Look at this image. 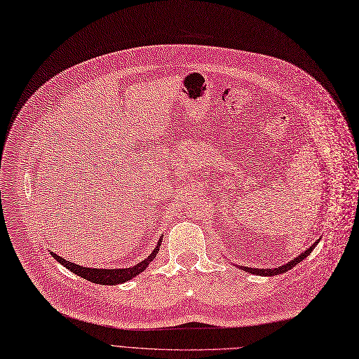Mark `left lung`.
Here are the masks:
<instances>
[{"mask_svg":"<svg viewBox=\"0 0 359 359\" xmlns=\"http://www.w3.org/2000/svg\"><path fill=\"white\" fill-rule=\"evenodd\" d=\"M318 243H319V240H318V241H315L306 252L300 253V256H297V257H296V259H293L292 262H289V263H286V264H283V266L276 267V269H252V267H244V266H241L240 269H241V270H244V271H247V273L259 274V276H276V274H282V273H285V271L290 270L292 267H294V266H296L297 263H300L303 259H306V257L312 253V250L315 249Z\"/></svg>","mask_w":359,"mask_h":359,"instance_id":"obj_1","label":"left lung"}]
</instances>
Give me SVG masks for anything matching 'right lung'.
<instances>
[{"label": "right lung", "mask_w": 359, "mask_h": 359, "mask_svg": "<svg viewBox=\"0 0 359 359\" xmlns=\"http://www.w3.org/2000/svg\"><path fill=\"white\" fill-rule=\"evenodd\" d=\"M162 243V237L159 238L156 247L154 249V252L142 262H140L137 264L132 266V267H126V269H92V267H83L79 266L76 263L67 262L65 257H60L59 255H54L53 252H50V255L56 259L60 264H63L65 267H67L70 271H73L74 274L80 276L92 283H97V285H107V286H115L123 282L130 280L135 276H137L140 273H142L149 263L156 257L158 252H159V245Z\"/></svg>", "instance_id": "add662e5"}]
</instances>
